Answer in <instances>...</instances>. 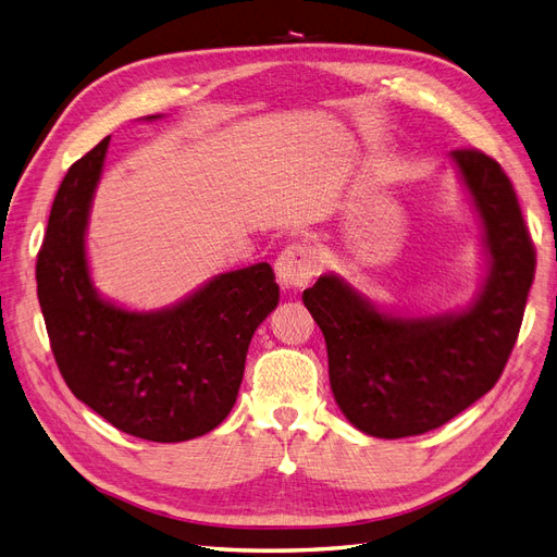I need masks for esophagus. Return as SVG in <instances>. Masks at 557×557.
<instances>
[{
    "label": "esophagus",
    "mask_w": 557,
    "mask_h": 557,
    "mask_svg": "<svg viewBox=\"0 0 557 557\" xmlns=\"http://www.w3.org/2000/svg\"><path fill=\"white\" fill-rule=\"evenodd\" d=\"M318 250L307 242L288 246L276 260V276L285 290H301L318 274Z\"/></svg>",
    "instance_id": "obj_1"
}]
</instances>
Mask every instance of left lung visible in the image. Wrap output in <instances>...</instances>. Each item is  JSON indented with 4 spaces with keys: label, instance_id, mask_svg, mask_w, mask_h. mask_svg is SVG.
I'll return each instance as SVG.
<instances>
[{
    "label": "left lung",
    "instance_id": "left-lung-1",
    "mask_svg": "<svg viewBox=\"0 0 557 557\" xmlns=\"http://www.w3.org/2000/svg\"><path fill=\"white\" fill-rule=\"evenodd\" d=\"M450 158L491 256V272L467 311L387 315L330 274L301 295L325 336L336 404L379 440L442 428L491 391L518 339L534 281V244L509 176L476 148H458Z\"/></svg>",
    "mask_w": 557,
    "mask_h": 557
}]
</instances>
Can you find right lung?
<instances>
[{
	"mask_svg": "<svg viewBox=\"0 0 557 557\" xmlns=\"http://www.w3.org/2000/svg\"><path fill=\"white\" fill-rule=\"evenodd\" d=\"M107 148L109 137L70 166L50 209L37 256L50 350L70 391L113 428L188 442L232 411L252 332L276 309L278 283L260 262L215 276L172 309L137 313L104 301L83 237Z\"/></svg>",
	"mask_w": 557,
	"mask_h": 557,
	"instance_id": "1",
	"label": "right lung"
}]
</instances>
